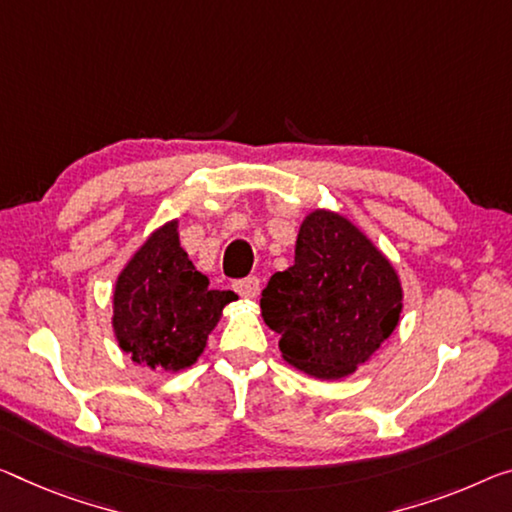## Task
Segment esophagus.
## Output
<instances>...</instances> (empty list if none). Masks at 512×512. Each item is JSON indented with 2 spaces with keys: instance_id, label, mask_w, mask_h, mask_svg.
Masks as SVG:
<instances>
[{
  "instance_id": "esophagus-1",
  "label": "esophagus",
  "mask_w": 512,
  "mask_h": 512,
  "mask_svg": "<svg viewBox=\"0 0 512 512\" xmlns=\"http://www.w3.org/2000/svg\"><path fill=\"white\" fill-rule=\"evenodd\" d=\"M233 288L238 290V295L245 297V300H256L258 293H261V281H258V277H247L235 281Z\"/></svg>"
}]
</instances>
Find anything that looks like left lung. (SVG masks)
<instances>
[{
	"instance_id": "8db88e82",
	"label": "left lung",
	"mask_w": 512,
	"mask_h": 512,
	"mask_svg": "<svg viewBox=\"0 0 512 512\" xmlns=\"http://www.w3.org/2000/svg\"><path fill=\"white\" fill-rule=\"evenodd\" d=\"M403 283L380 247L341 212H306L295 263L267 281L261 316L283 361L316 380H343L398 327Z\"/></svg>"
}]
</instances>
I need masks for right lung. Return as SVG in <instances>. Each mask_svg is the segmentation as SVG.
Segmentation results:
<instances>
[{"mask_svg":"<svg viewBox=\"0 0 512 512\" xmlns=\"http://www.w3.org/2000/svg\"><path fill=\"white\" fill-rule=\"evenodd\" d=\"M233 290H210L180 247L178 219L148 235L114 283L112 329L119 348L151 371L178 373L199 361Z\"/></svg>","mask_w":512,"mask_h":512,"instance_id":"1","label":"right lung"}]
</instances>
